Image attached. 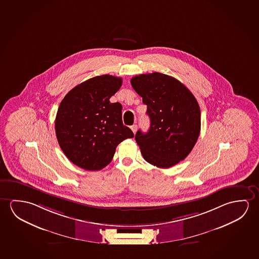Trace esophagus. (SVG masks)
<instances>
[{"mask_svg": "<svg viewBox=\"0 0 259 259\" xmlns=\"http://www.w3.org/2000/svg\"><path fill=\"white\" fill-rule=\"evenodd\" d=\"M132 131L134 134H136V131H137V124H133L131 126Z\"/></svg>", "mask_w": 259, "mask_h": 259, "instance_id": "esophagus-1", "label": "esophagus"}]
</instances>
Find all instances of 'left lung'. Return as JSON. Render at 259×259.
I'll return each instance as SVG.
<instances>
[{
    "instance_id": "left-lung-1",
    "label": "left lung",
    "mask_w": 259,
    "mask_h": 259,
    "mask_svg": "<svg viewBox=\"0 0 259 259\" xmlns=\"http://www.w3.org/2000/svg\"><path fill=\"white\" fill-rule=\"evenodd\" d=\"M132 87L147 106L151 126L139 130L136 141L149 163L167 168L187 158L201 129V113L195 96L179 80L160 72L135 76Z\"/></svg>"
}]
</instances>
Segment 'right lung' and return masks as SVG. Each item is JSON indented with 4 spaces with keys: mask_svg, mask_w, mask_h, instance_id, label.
<instances>
[{
    "mask_svg": "<svg viewBox=\"0 0 259 259\" xmlns=\"http://www.w3.org/2000/svg\"><path fill=\"white\" fill-rule=\"evenodd\" d=\"M122 78L96 76L77 85L60 103L56 134L68 159L86 170H100L110 163L118 144L134 133L123 125L122 105L109 99Z\"/></svg>",
    "mask_w": 259,
    "mask_h": 259,
    "instance_id": "right-lung-1",
    "label": "right lung"
}]
</instances>
